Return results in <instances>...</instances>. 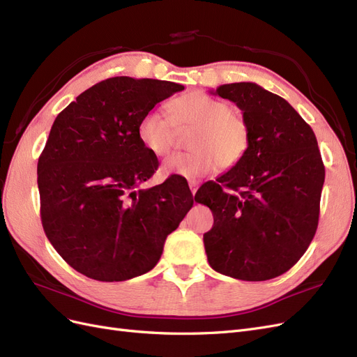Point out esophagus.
Masks as SVG:
<instances>
[{
    "mask_svg": "<svg viewBox=\"0 0 357 357\" xmlns=\"http://www.w3.org/2000/svg\"><path fill=\"white\" fill-rule=\"evenodd\" d=\"M198 186H199V183H198L197 180H190V181H189V188H190L192 195H195L197 190H198Z\"/></svg>",
    "mask_w": 357,
    "mask_h": 357,
    "instance_id": "obj_1",
    "label": "esophagus"
}]
</instances>
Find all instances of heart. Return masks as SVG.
I'll return each instance as SVG.
<instances>
[{
    "label": "heart",
    "mask_w": 357,
    "mask_h": 357,
    "mask_svg": "<svg viewBox=\"0 0 357 357\" xmlns=\"http://www.w3.org/2000/svg\"><path fill=\"white\" fill-rule=\"evenodd\" d=\"M169 116L160 110L147 112L138 123L139 142L156 156H165L177 142L178 131L192 129L186 153H177L162 164L164 176L195 180L218 167L228 169L245 156L250 129L235 107L204 92H190L169 102Z\"/></svg>",
    "instance_id": "b5f03b06"
}]
</instances>
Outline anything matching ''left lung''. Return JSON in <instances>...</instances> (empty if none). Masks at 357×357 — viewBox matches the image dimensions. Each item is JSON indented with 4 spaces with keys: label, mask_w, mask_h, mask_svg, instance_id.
<instances>
[{
    "label": "left lung",
    "mask_w": 357,
    "mask_h": 357,
    "mask_svg": "<svg viewBox=\"0 0 357 357\" xmlns=\"http://www.w3.org/2000/svg\"><path fill=\"white\" fill-rule=\"evenodd\" d=\"M211 93L243 112L250 146L238 164L197 192L195 201L214 215L205 253L214 271L264 282L289 271L308 248L325 167L312 129L282 96L252 82Z\"/></svg>",
    "instance_id": "8db88e82"
}]
</instances>
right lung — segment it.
<instances>
[{
    "label": "right lung",
    "instance_id": "1",
    "mask_svg": "<svg viewBox=\"0 0 357 357\" xmlns=\"http://www.w3.org/2000/svg\"><path fill=\"white\" fill-rule=\"evenodd\" d=\"M185 86L112 77L80 93L52 125L38 159L41 223L80 274L125 282L149 273L193 205L176 178L143 189L158 168L139 142L142 117Z\"/></svg>",
    "mask_w": 357,
    "mask_h": 357
}]
</instances>
